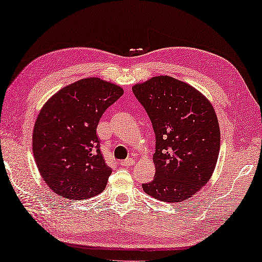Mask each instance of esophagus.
<instances>
[{"label":"esophagus","instance_id":"1","mask_svg":"<svg viewBox=\"0 0 262 262\" xmlns=\"http://www.w3.org/2000/svg\"><path fill=\"white\" fill-rule=\"evenodd\" d=\"M135 163H136V161L134 159H126V160H124V161L119 162V164L123 167H131V166H134Z\"/></svg>","mask_w":262,"mask_h":262}]
</instances>
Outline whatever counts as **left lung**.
I'll use <instances>...</instances> for the list:
<instances>
[{
    "mask_svg": "<svg viewBox=\"0 0 262 262\" xmlns=\"http://www.w3.org/2000/svg\"><path fill=\"white\" fill-rule=\"evenodd\" d=\"M132 92L155 134V177L143 184L153 198L181 203L207 184L216 166L221 132L212 103L193 86L157 76Z\"/></svg>",
    "mask_w": 262,
    "mask_h": 262,
    "instance_id": "1",
    "label": "left lung"
}]
</instances>
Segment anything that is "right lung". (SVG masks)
Returning <instances> with one entry per match:
<instances>
[{"label": "right lung", "mask_w": 262, "mask_h": 262, "mask_svg": "<svg viewBox=\"0 0 262 262\" xmlns=\"http://www.w3.org/2000/svg\"><path fill=\"white\" fill-rule=\"evenodd\" d=\"M121 86L84 78L55 93L41 108L32 136L38 170L50 190L84 200L101 193L112 173L100 150L96 126Z\"/></svg>", "instance_id": "1"}]
</instances>
